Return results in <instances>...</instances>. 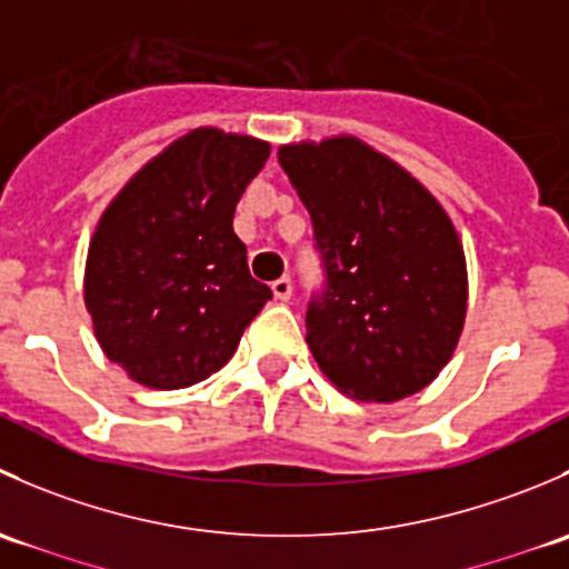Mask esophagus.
<instances>
[{
	"label": "esophagus",
	"instance_id": "1",
	"mask_svg": "<svg viewBox=\"0 0 569 569\" xmlns=\"http://www.w3.org/2000/svg\"><path fill=\"white\" fill-rule=\"evenodd\" d=\"M272 291H274V297H278L280 302L291 300V291H295V286H291V278H278V280H274Z\"/></svg>",
	"mask_w": 569,
	"mask_h": 569
}]
</instances>
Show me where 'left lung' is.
<instances>
[{
	"label": "left lung",
	"instance_id": "1",
	"mask_svg": "<svg viewBox=\"0 0 569 569\" xmlns=\"http://www.w3.org/2000/svg\"><path fill=\"white\" fill-rule=\"evenodd\" d=\"M313 222L325 289L306 341L352 399L399 401L440 375L468 308L465 252L443 206L355 137L278 151Z\"/></svg>",
	"mask_w": 569,
	"mask_h": 569
}]
</instances>
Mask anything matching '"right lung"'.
Returning <instances> with one entry per match:
<instances>
[{"label":"right lung","mask_w":569,"mask_h":569,"mask_svg":"<svg viewBox=\"0 0 569 569\" xmlns=\"http://www.w3.org/2000/svg\"><path fill=\"white\" fill-rule=\"evenodd\" d=\"M267 159V142L194 129L101 214L84 306L107 358L140 386L176 391L214 375L272 300L233 233L239 198Z\"/></svg>","instance_id":"1"}]
</instances>
